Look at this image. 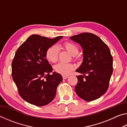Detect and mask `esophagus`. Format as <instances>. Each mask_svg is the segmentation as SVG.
Returning <instances> with one entry per match:
<instances>
[{
  "label": "esophagus",
  "mask_w": 127,
  "mask_h": 127,
  "mask_svg": "<svg viewBox=\"0 0 127 127\" xmlns=\"http://www.w3.org/2000/svg\"><path fill=\"white\" fill-rule=\"evenodd\" d=\"M62 77H63V78L64 79H66L68 77V76H65V75H63V76H62Z\"/></svg>",
  "instance_id": "1"
}]
</instances>
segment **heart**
<instances>
[{
    "instance_id": "b5f03b06",
    "label": "heart",
    "mask_w": 127,
    "mask_h": 127,
    "mask_svg": "<svg viewBox=\"0 0 127 127\" xmlns=\"http://www.w3.org/2000/svg\"><path fill=\"white\" fill-rule=\"evenodd\" d=\"M63 47L71 54L74 58L78 53V48L76 44L71 42H65L63 44ZM59 48L56 45H53L47 49L46 51V59L52 63H55L58 58ZM74 66L71 63H66L60 62L55 66V71L63 75H68L74 69Z\"/></svg>"
}]
</instances>
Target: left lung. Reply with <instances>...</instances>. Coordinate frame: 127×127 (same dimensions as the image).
Returning <instances> with one entry per match:
<instances>
[{
	"label": "left lung",
	"mask_w": 127,
	"mask_h": 127,
	"mask_svg": "<svg viewBox=\"0 0 127 127\" xmlns=\"http://www.w3.org/2000/svg\"><path fill=\"white\" fill-rule=\"evenodd\" d=\"M70 39L83 49V62L76 72L78 82L75 91L79 97L91 101L106 92L113 73V57L107 45L95 35L82 33Z\"/></svg>",
	"instance_id": "obj_1"
}]
</instances>
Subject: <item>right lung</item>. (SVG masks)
<instances>
[{"instance_id": "add662e5", "label": "right lung", "mask_w": 127, "mask_h": 127, "mask_svg": "<svg viewBox=\"0 0 127 127\" xmlns=\"http://www.w3.org/2000/svg\"><path fill=\"white\" fill-rule=\"evenodd\" d=\"M63 37L53 39L38 35L30 36L17 49L12 64V76L23 100L37 106L54 98L58 86L63 80L46 58V51Z\"/></svg>"}]
</instances>
